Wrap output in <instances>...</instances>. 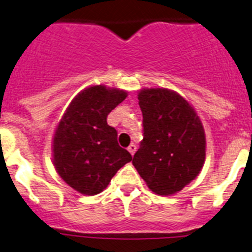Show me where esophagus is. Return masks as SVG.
<instances>
[{"label": "esophagus", "instance_id": "1", "mask_svg": "<svg viewBox=\"0 0 252 252\" xmlns=\"http://www.w3.org/2000/svg\"><path fill=\"white\" fill-rule=\"evenodd\" d=\"M128 151L130 152L131 155H134V154H135V151H136V145H135V144H130V145H129V147H128Z\"/></svg>", "mask_w": 252, "mask_h": 252}]
</instances>
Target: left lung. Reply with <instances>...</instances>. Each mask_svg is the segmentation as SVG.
<instances>
[{
  "label": "left lung",
  "mask_w": 252,
  "mask_h": 252,
  "mask_svg": "<svg viewBox=\"0 0 252 252\" xmlns=\"http://www.w3.org/2000/svg\"><path fill=\"white\" fill-rule=\"evenodd\" d=\"M138 96L144 138L133 164L152 191L174 194L204 166V126L190 103L174 91L144 89Z\"/></svg>",
  "instance_id": "1"
}]
</instances>
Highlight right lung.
<instances>
[{
	"mask_svg": "<svg viewBox=\"0 0 252 252\" xmlns=\"http://www.w3.org/2000/svg\"><path fill=\"white\" fill-rule=\"evenodd\" d=\"M126 93L95 85L79 93L63 114L53 136V164L69 187L84 195L106 189L131 155L117 141L107 116Z\"/></svg>",
	"mask_w": 252,
	"mask_h": 252,
	"instance_id": "1",
	"label": "right lung"
}]
</instances>
